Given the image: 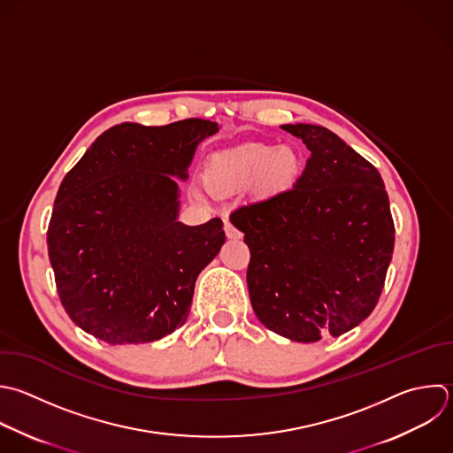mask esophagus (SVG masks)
I'll use <instances>...</instances> for the list:
<instances>
[{"mask_svg": "<svg viewBox=\"0 0 453 453\" xmlns=\"http://www.w3.org/2000/svg\"><path fill=\"white\" fill-rule=\"evenodd\" d=\"M225 234L228 239H241L242 232L239 228H235L228 219H225Z\"/></svg>", "mask_w": 453, "mask_h": 453, "instance_id": "1", "label": "esophagus"}]
</instances>
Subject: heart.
<instances>
[{"instance_id":"heart-1","label":"heart","mask_w":453,"mask_h":453,"mask_svg":"<svg viewBox=\"0 0 453 453\" xmlns=\"http://www.w3.org/2000/svg\"><path fill=\"white\" fill-rule=\"evenodd\" d=\"M301 157L292 147L244 143L216 154L207 168L214 188L228 189L250 184L257 177L267 189L287 188L297 177Z\"/></svg>"}]
</instances>
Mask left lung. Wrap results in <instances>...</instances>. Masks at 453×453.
I'll list each match as a JSON object with an SVG mask.
<instances>
[{
    "label": "left lung",
    "mask_w": 453,
    "mask_h": 453,
    "mask_svg": "<svg viewBox=\"0 0 453 453\" xmlns=\"http://www.w3.org/2000/svg\"><path fill=\"white\" fill-rule=\"evenodd\" d=\"M310 157L294 188L241 205L246 273L258 320L294 342L340 336L375 308L395 246L377 168L322 126H281Z\"/></svg>",
    "instance_id": "left-lung-1"
}]
</instances>
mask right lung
<instances>
[{
    "instance_id": "add662e5",
    "label": "right lung",
    "mask_w": 453,
    "mask_h": 453,
    "mask_svg": "<svg viewBox=\"0 0 453 453\" xmlns=\"http://www.w3.org/2000/svg\"><path fill=\"white\" fill-rule=\"evenodd\" d=\"M218 124L133 122L103 133L60 184L48 251L74 324L111 343L161 340L191 310L195 281L225 242L223 221H177L179 184Z\"/></svg>"
}]
</instances>
